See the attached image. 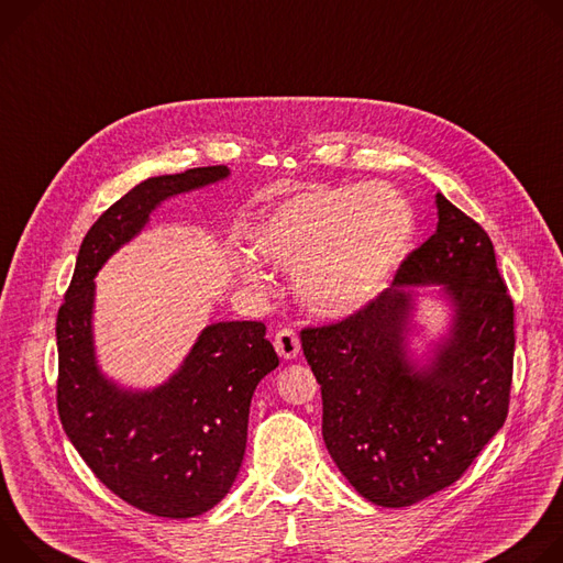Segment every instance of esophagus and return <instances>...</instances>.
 I'll return each instance as SVG.
<instances>
[{
  "instance_id": "34e87169",
  "label": "esophagus",
  "mask_w": 563,
  "mask_h": 563,
  "mask_svg": "<svg viewBox=\"0 0 563 563\" xmlns=\"http://www.w3.org/2000/svg\"><path fill=\"white\" fill-rule=\"evenodd\" d=\"M275 351L284 357V360H295L301 351V344H299V338L292 329H282L277 331L275 335Z\"/></svg>"
}]
</instances>
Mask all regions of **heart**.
I'll list each match as a JSON object with an SVG mask.
<instances>
[{
	"instance_id": "1",
	"label": "heart",
	"mask_w": 563,
	"mask_h": 563,
	"mask_svg": "<svg viewBox=\"0 0 563 563\" xmlns=\"http://www.w3.org/2000/svg\"><path fill=\"white\" fill-rule=\"evenodd\" d=\"M416 214L407 197L387 183L301 190L247 230L253 257L290 268L297 301L318 318H344L376 299L413 241ZM234 257L236 277L266 288L262 266Z\"/></svg>"
}]
</instances>
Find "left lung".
Returning a JSON list of instances; mask_svg holds the SVG:
<instances>
[{
    "instance_id": "8db88e82",
    "label": "left lung",
    "mask_w": 563,
    "mask_h": 563,
    "mask_svg": "<svg viewBox=\"0 0 563 563\" xmlns=\"http://www.w3.org/2000/svg\"><path fill=\"white\" fill-rule=\"evenodd\" d=\"M435 208V232L391 288L338 324L301 331L322 385L327 450L355 492L383 508L456 483L508 416L515 306L494 245L443 195ZM424 294L449 306V327L418 358L410 344L423 336L415 313Z\"/></svg>"
}]
</instances>
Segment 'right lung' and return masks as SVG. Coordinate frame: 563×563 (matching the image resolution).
<instances>
[{
	"label": "right lung",
	"mask_w": 563,
	"mask_h": 563,
	"mask_svg": "<svg viewBox=\"0 0 563 563\" xmlns=\"http://www.w3.org/2000/svg\"><path fill=\"white\" fill-rule=\"evenodd\" d=\"M228 176L225 165H210L152 176L132 187L82 239L57 313L62 427L115 496L154 517H199L230 492L245 454L250 400L279 357L262 322H214L165 383L152 389L122 387L98 364L93 279L165 201Z\"/></svg>",
	"instance_id": "1"
}]
</instances>
